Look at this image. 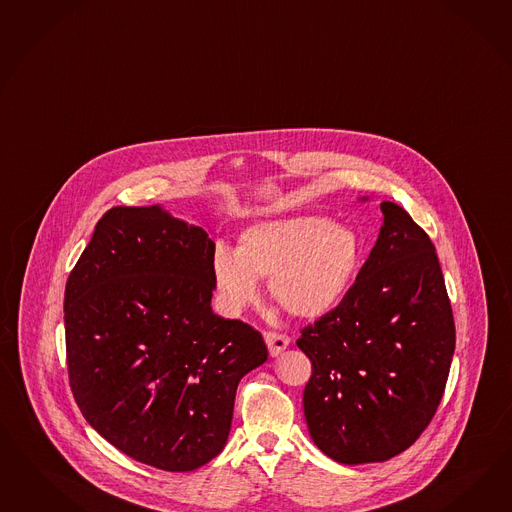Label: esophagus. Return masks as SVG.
<instances>
[{
  "mask_svg": "<svg viewBox=\"0 0 512 512\" xmlns=\"http://www.w3.org/2000/svg\"><path fill=\"white\" fill-rule=\"evenodd\" d=\"M264 341H266V346L270 350V356H279L291 343L289 335L277 332H264Z\"/></svg>",
  "mask_w": 512,
  "mask_h": 512,
  "instance_id": "obj_1",
  "label": "esophagus"
}]
</instances>
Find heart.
Returning <instances> with one entry per match:
<instances>
[{"label":"heart","mask_w":512,"mask_h":512,"mask_svg":"<svg viewBox=\"0 0 512 512\" xmlns=\"http://www.w3.org/2000/svg\"><path fill=\"white\" fill-rule=\"evenodd\" d=\"M361 263L358 235L320 216H291L249 225L236 251L218 248L212 277L221 307L236 315L257 298V277L294 317L328 313L343 300Z\"/></svg>","instance_id":"obj_1"}]
</instances>
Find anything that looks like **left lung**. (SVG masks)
Returning a JSON list of instances; mask_svg holds the SVG:
<instances>
[{
    "mask_svg": "<svg viewBox=\"0 0 512 512\" xmlns=\"http://www.w3.org/2000/svg\"><path fill=\"white\" fill-rule=\"evenodd\" d=\"M380 208L384 223L354 285L296 341L313 365L304 391L309 434L350 466L389 460L421 436L455 352L434 244L404 208Z\"/></svg>",
    "mask_w": 512,
    "mask_h": 512,
    "instance_id": "obj_1",
    "label": "left lung"
}]
</instances>
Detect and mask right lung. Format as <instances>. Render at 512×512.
I'll list each match as a JSON object with an SVG mask.
<instances>
[{"instance_id":"add662e5","label":"right lung","mask_w":512,"mask_h":512,"mask_svg":"<svg viewBox=\"0 0 512 512\" xmlns=\"http://www.w3.org/2000/svg\"><path fill=\"white\" fill-rule=\"evenodd\" d=\"M207 231L160 205L115 207L70 272V389L87 423L152 468L192 471L229 438L238 382L263 335L212 311Z\"/></svg>"}]
</instances>
